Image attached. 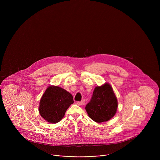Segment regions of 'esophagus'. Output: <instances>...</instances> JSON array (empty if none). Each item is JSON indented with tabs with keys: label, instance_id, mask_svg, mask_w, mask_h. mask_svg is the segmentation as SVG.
<instances>
[{
	"label": "esophagus",
	"instance_id": "34e87169",
	"mask_svg": "<svg viewBox=\"0 0 160 160\" xmlns=\"http://www.w3.org/2000/svg\"><path fill=\"white\" fill-rule=\"evenodd\" d=\"M77 104L78 106H82L83 104V101H78V102H77Z\"/></svg>",
	"mask_w": 160,
	"mask_h": 160
}]
</instances>
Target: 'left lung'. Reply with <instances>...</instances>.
<instances>
[{
	"label": "left lung",
	"instance_id": "left-lung-1",
	"mask_svg": "<svg viewBox=\"0 0 160 160\" xmlns=\"http://www.w3.org/2000/svg\"><path fill=\"white\" fill-rule=\"evenodd\" d=\"M118 99L111 85L108 83L97 86L91 101L85 109L89 117L97 123L107 122L114 116L118 109Z\"/></svg>",
	"mask_w": 160,
	"mask_h": 160
}]
</instances>
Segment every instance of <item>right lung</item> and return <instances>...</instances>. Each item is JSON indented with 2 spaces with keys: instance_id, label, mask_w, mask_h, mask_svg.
Wrapping results in <instances>:
<instances>
[{
  "instance_id": "1",
  "label": "right lung",
  "mask_w": 160,
  "mask_h": 160,
  "mask_svg": "<svg viewBox=\"0 0 160 160\" xmlns=\"http://www.w3.org/2000/svg\"><path fill=\"white\" fill-rule=\"evenodd\" d=\"M73 102L69 92L58 86H49L40 99L39 113L47 122L56 123L61 121Z\"/></svg>"
}]
</instances>
